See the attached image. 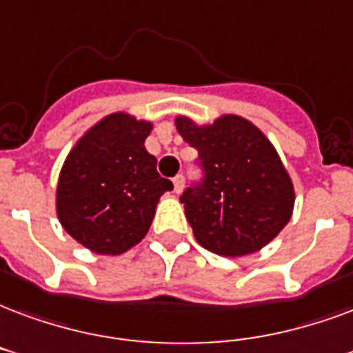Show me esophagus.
<instances>
[{"label": "esophagus", "mask_w": 353, "mask_h": 353, "mask_svg": "<svg viewBox=\"0 0 353 353\" xmlns=\"http://www.w3.org/2000/svg\"><path fill=\"white\" fill-rule=\"evenodd\" d=\"M172 181H174V192H177V194H179V192H181V190H183V187H185V177L179 174V176L174 177Z\"/></svg>", "instance_id": "obj_1"}]
</instances>
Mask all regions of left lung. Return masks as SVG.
I'll list each match as a JSON object with an SVG mask.
<instances>
[{"instance_id":"obj_1","label":"left lung","mask_w":353,"mask_h":353,"mask_svg":"<svg viewBox=\"0 0 353 353\" xmlns=\"http://www.w3.org/2000/svg\"><path fill=\"white\" fill-rule=\"evenodd\" d=\"M176 129L198 150L203 168L202 183L179 198L196 241L230 258L252 254L273 241L288 224L296 192L268 137L234 114L211 125L179 116Z\"/></svg>"}]
</instances>
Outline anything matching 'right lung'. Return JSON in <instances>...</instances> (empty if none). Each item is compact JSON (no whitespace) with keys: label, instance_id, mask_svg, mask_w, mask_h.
I'll return each instance as SVG.
<instances>
[{"label":"right lung","instance_id":"1","mask_svg":"<svg viewBox=\"0 0 353 353\" xmlns=\"http://www.w3.org/2000/svg\"><path fill=\"white\" fill-rule=\"evenodd\" d=\"M153 125L125 112L103 117L65 159L56 189L59 223L97 254H123L142 241L159 198L174 189L145 150Z\"/></svg>","mask_w":353,"mask_h":353}]
</instances>
